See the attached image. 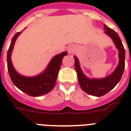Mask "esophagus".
Returning <instances> with one entry per match:
<instances>
[{
	"instance_id": "34e87169",
	"label": "esophagus",
	"mask_w": 131,
	"mask_h": 131,
	"mask_svg": "<svg viewBox=\"0 0 131 131\" xmlns=\"http://www.w3.org/2000/svg\"><path fill=\"white\" fill-rule=\"evenodd\" d=\"M76 50V47L75 45H71L68 48V51L70 53H73Z\"/></svg>"
}]
</instances>
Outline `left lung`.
<instances>
[{"mask_svg":"<svg viewBox=\"0 0 131 131\" xmlns=\"http://www.w3.org/2000/svg\"><path fill=\"white\" fill-rule=\"evenodd\" d=\"M105 32L112 37L119 50L120 62L118 67L112 75L101 80H90L82 73L78 58L74 56L75 68L78 74V81L83 90L90 95L101 96L112 90L120 82L125 67V49L119 36L116 31L104 24Z\"/></svg>","mask_w":131,"mask_h":131,"instance_id":"8db88e82","label":"left lung"}]
</instances>
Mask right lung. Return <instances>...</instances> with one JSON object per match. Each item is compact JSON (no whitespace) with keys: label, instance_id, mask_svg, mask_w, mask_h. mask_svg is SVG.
Returning <instances> with one entry per match:
<instances>
[{"label":"right lung","instance_id":"obj_1","mask_svg":"<svg viewBox=\"0 0 131 131\" xmlns=\"http://www.w3.org/2000/svg\"><path fill=\"white\" fill-rule=\"evenodd\" d=\"M21 32H18L14 35L7 51V69L9 76L13 84L28 95L32 96L43 95L49 92L54 88L62 60L64 56L67 55V52L64 51L54 56L47 67V69L39 75L33 78H27L20 75L15 71L12 65L11 54L15 40Z\"/></svg>","mask_w":131,"mask_h":131}]
</instances>
